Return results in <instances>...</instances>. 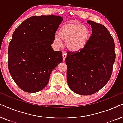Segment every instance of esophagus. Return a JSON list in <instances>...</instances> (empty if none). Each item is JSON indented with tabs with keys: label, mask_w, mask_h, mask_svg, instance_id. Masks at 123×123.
I'll return each instance as SVG.
<instances>
[{
	"label": "esophagus",
	"mask_w": 123,
	"mask_h": 123,
	"mask_svg": "<svg viewBox=\"0 0 123 123\" xmlns=\"http://www.w3.org/2000/svg\"><path fill=\"white\" fill-rule=\"evenodd\" d=\"M67 57V54L64 53V52H63V61L64 62V60L65 59V58H66Z\"/></svg>",
	"instance_id": "obj_1"
}]
</instances>
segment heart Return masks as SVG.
<instances>
[{"label": "heart", "mask_w": 123, "mask_h": 123, "mask_svg": "<svg viewBox=\"0 0 123 123\" xmlns=\"http://www.w3.org/2000/svg\"><path fill=\"white\" fill-rule=\"evenodd\" d=\"M92 32L88 27L77 23H67L60 28L59 36L54 37V43L58 46L62 45V40L65 41L67 49L77 52L85 48L90 41Z\"/></svg>", "instance_id": "obj_1"}]
</instances>
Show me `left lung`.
<instances>
[{
  "instance_id": "obj_1",
  "label": "left lung",
  "mask_w": 123,
  "mask_h": 123,
  "mask_svg": "<svg viewBox=\"0 0 123 123\" xmlns=\"http://www.w3.org/2000/svg\"><path fill=\"white\" fill-rule=\"evenodd\" d=\"M92 35L80 51L67 52L65 63L68 86L81 95L96 93L110 80L115 60L113 38L103 25L87 21Z\"/></svg>"
}]
</instances>
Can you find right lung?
I'll list each match as a JSON object with an SVG mask.
<instances>
[{"label": "right lung", "mask_w": 123, "mask_h": 123, "mask_svg": "<svg viewBox=\"0 0 123 123\" xmlns=\"http://www.w3.org/2000/svg\"><path fill=\"white\" fill-rule=\"evenodd\" d=\"M63 20L58 16H32L13 33L8 47V69L24 91L35 93L44 88L52 71L63 62L62 52L51 47Z\"/></svg>", "instance_id": "1"}]
</instances>
